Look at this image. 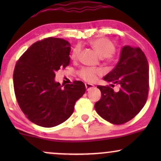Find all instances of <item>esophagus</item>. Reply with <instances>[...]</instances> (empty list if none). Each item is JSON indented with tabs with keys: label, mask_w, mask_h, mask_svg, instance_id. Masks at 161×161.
I'll return each instance as SVG.
<instances>
[{
	"label": "esophagus",
	"mask_w": 161,
	"mask_h": 161,
	"mask_svg": "<svg viewBox=\"0 0 161 161\" xmlns=\"http://www.w3.org/2000/svg\"><path fill=\"white\" fill-rule=\"evenodd\" d=\"M85 86H86V88L87 91H88V90H90V89H91V88H94L93 85L89 84V83H86V84H85Z\"/></svg>",
	"instance_id": "obj_1"
}]
</instances>
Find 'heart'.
Wrapping results in <instances>:
<instances>
[{"label": "heart", "mask_w": 161, "mask_h": 161, "mask_svg": "<svg viewBox=\"0 0 161 161\" xmlns=\"http://www.w3.org/2000/svg\"><path fill=\"white\" fill-rule=\"evenodd\" d=\"M89 44L97 54L102 58L104 62L109 64H111L114 62V53L116 51V45L111 40L108 38H98L91 41ZM80 53L81 46H75L70 55L72 60L74 61L78 60ZM103 74L104 70L101 68L85 67L77 72V75L79 78L89 83L95 82L97 78Z\"/></svg>", "instance_id": "obj_1"}]
</instances>
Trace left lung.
<instances>
[{"mask_svg":"<svg viewBox=\"0 0 161 161\" xmlns=\"http://www.w3.org/2000/svg\"><path fill=\"white\" fill-rule=\"evenodd\" d=\"M104 79L109 86H97L101 97L95 108L103 119L113 124L127 123L145 106L149 90V67L145 53L140 47L125 46L119 61ZM120 86L118 92L112 88Z\"/></svg>","mask_w":161,"mask_h":161,"instance_id":"1","label":"left lung"}]
</instances>
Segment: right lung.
<instances>
[{
	"label": "right lung",
	"mask_w": 161,
	"mask_h": 161,
	"mask_svg": "<svg viewBox=\"0 0 161 161\" xmlns=\"http://www.w3.org/2000/svg\"><path fill=\"white\" fill-rule=\"evenodd\" d=\"M70 51L69 42L49 37L31 45L16 62L13 75L16 101L35 124L50 128L64 123L86 92L81 81L64 87L54 81L56 71L69 66Z\"/></svg>",
	"instance_id": "right-lung-1"
}]
</instances>
